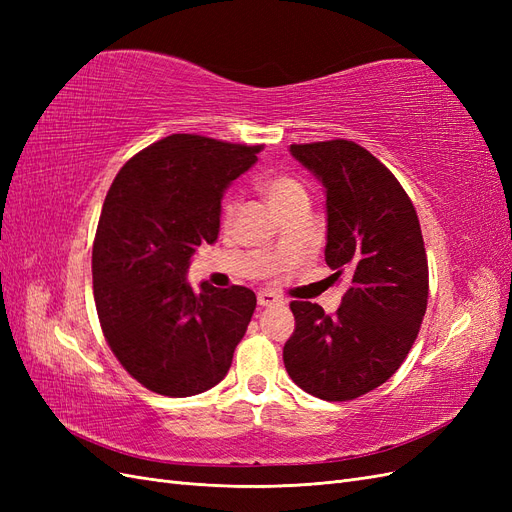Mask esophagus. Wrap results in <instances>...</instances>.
Segmentation results:
<instances>
[{"instance_id":"34e87169","label":"esophagus","mask_w":512,"mask_h":512,"mask_svg":"<svg viewBox=\"0 0 512 512\" xmlns=\"http://www.w3.org/2000/svg\"><path fill=\"white\" fill-rule=\"evenodd\" d=\"M277 303H284V299L277 297V294L269 292V290H260L258 292V305L260 307H269V305H277Z\"/></svg>"}]
</instances>
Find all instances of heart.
<instances>
[{
    "instance_id": "obj_1",
    "label": "heart",
    "mask_w": 512,
    "mask_h": 512,
    "mask_svg": "<svg viewBox=\"0 0 512 512\" xmlns=\"http://www.w3.org/2000/svg\"><path fill=\"white\" fill-rule=\"evenodd\" d=\"M258 192L262 194V198L267 200V205L275 211L277 218L292 209L309 205V196H307L305 185L297 177L286 175V173H273V175L260 177ZM237 209H239V205L235 198L224 200V205H222V226L224 228H228L232 222H235Z\"/></svg>"
}]
</instances>
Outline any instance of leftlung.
I'll return each instance as SVG.
<instances>
[{
  "label": "left lung",
  "mask_w": 512,
  "mask_h": 512,
  "mask_svg": "<svg viewBox=\"0 0 512 512\" xmlns=\"http://www.w3.org/2000/svg\"><path fill=\"white\" fill-rule=\"evenodd\" d=\"M327 194L324 260L348 290L333 316L292 301L284 346L292 382L324 401H348L384 384L404 363L427 309L421 224L395 175L352 141L290 145Z\"/></svg>",
  "instance_id": "left-lung-1"
}]
</instances>
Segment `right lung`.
<instances>
[{"label":"right lung","instance_id":"right-lung-1","mask_svg":"<svg viewBox=\"0 0 512 512\" xmlns=\"http://www.w3.org/2000/svg\"><path fill=\"white\" fill-rule=\"evenodd\" d=\"M260 149L166 136L123 164L104 198L91 254L100 327L153 393L190 397L224 380L252 320L250 288L194 292L185 275L196 247L218 239L224 190Z\"/></svg>","mask_w":512,"mask_h":512}]
</instances>
